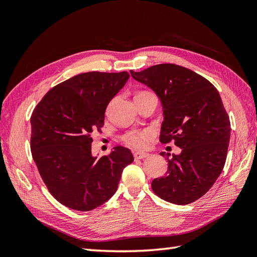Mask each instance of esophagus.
<instances>
[{"label": "esophagus", "mask_w": 257, "mask_h": 257, "mask_svg": "<svg viewBox=\"0 0 257 257\" xmlns=\"http://www.w3.org/2000/svg\"><path fill=\"white\" fill-rule=\"evenodd\" d=\"M149 157V153H145V152H135L134 153V159L135 160H143Z\"/></svg>", "instance_id": "34e87169"}]
</instances>
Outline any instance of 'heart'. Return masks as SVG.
I'll return each mask as SVG.
<instances>
[{
    "mask_svg": "<svg viewBox=\"0 0 257 257\" xmlns=\"http://www.w3.org/2000/svg\"><path fill=\"white\" fill-rule=\"evenodd\" d=\"M148 93V92H143ZM153 137V132L151 130H133L122 136V142L132 149L141 150L147 147Z\"/></svg>",
    "mask_w": 257,
    "mask_h": 257,
    "instance_id": "1",
    "label": "heart"
}]
</instances>
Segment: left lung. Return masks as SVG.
Listing matches in <instances>:
<instances>
[{
	"instance_id": "obj_1",
	"label": "left lung",
	"mask_w": 257,
	"mask_h": 257,
	"mask_svg": "<svg viewBox=\"0 0 257 257\" xmlns=\"http://www.w3.org/2000/svg\"><path fill=\"white\" fill-rule=\"evenodd\" d=\"M131 75L161 99V143L174 141L181 148L172 158L167 153L166 176L155 178L152 190L169 203L191 204L210 190L226 161L230 122L219 92L203 76L176 64L153 65Z\"/></svg>"
}]
</instances>
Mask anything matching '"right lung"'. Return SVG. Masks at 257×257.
Wrapping results in <instances>:
<instances>
[{"label": "right lung", "mask_w": 257, "mask_h": 257, "mask_svg": "<svg viewBox=\"0 0 257 257\" xmlns=\"http://www.w3.org/2000/svg\"><path fill=\"white\" fill-rule=\"evenodd\" d=\"M130 78L127 72L76 75L49 90L31 115V151L38 172L59 203L78 211L103 205L118 189L131 150L115 147L102 158L91 152V134Z\"/></svg>", "instance_id": "obj_1"}]
</instances>
